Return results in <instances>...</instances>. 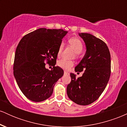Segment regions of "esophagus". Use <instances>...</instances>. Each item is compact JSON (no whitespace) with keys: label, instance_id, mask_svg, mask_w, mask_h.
<instances>
[{"label":"esophagus","instance_id":"obj_1","mask_svg":"<svg viewBox=\"0 0 127 127\" xmlns=\"http://www.w3.org/2000/svg\"><path fill=\"white\" fill-rule=\"evenodd\" d=\"M64 75H67V74H69V73L68 72H66V71H64Z\"/></svg>","mask_w":127,"mask_h":127}]
</instances>
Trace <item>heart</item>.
Returning <instances> with one entry per match:
<instances>
[{
    "mask_svg": "<svg viewBox=\"0 0 127 127\" xmlns=\"http://www.w3.org/2000/svg\"><path fill=\"white\" fill-rule=\"evenodd\" d=\"M68 43L74 49L76 56L79 57V55H80L81 52L82 51L83 48H84V45H83L82 41L77 37H72L68 40ZM64 46V44L63 42H62L60 45L59 49H58L57 55L59 57L62 54ZM73 65V62L70 60H67L65 59H62L57 62V65L59 67L64 70H66L70 69Z\"/></svg>",
    "mask_w": 127,
    "mask_h": 127,
    "instance_id": "obj_1",
    "label": "heart"
}]
</instances>
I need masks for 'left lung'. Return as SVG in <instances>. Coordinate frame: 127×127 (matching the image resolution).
<instances>
[{"label": "left lung", "instance_id": "left-lung-1", "mask_svg": "<svg viewBox=\"0 0 127 127\" xmlns=\"http://www.w3.org/2000/svg\"><path fill=\"white\" fill-rule=\"evenodd\" d=\"M79 35L84 40L87 51L75 70L84 72L78 78L70 73L72 80L67 87V94L75 103L85 106L97 100L105 89L110 78L111 61L105 42L89 33Z\"/></svg>", "mask_w": 127, "mask_h": 127}]
</instances>
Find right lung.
Returning <instances> with one entry per match:
<instances>
[{
  "label": "right lung",
  "instance_id": "1",
  "mask_svg": "<svg viewBox=\"0 0 127 127\" xmlns=\"http://www.w3.org/2000/svg\"><path fill=\"white\" fill-rule=\"evenodd\" d=\"M67 33L62 29L40 28L26 34L19 42L14 75L29 100L40 102L50 97L55 83L63 75V70L55 65L59 46ZM45 61L53 64L51 71L45 68Z\"/></svg>",
  "mask_w": 127,
  "mask_h": 127
}]
</instances>
